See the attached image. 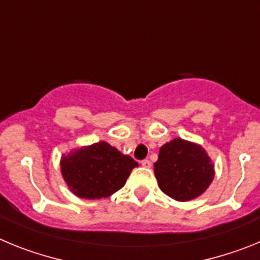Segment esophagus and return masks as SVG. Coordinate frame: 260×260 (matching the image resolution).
<instances>
[{
  "mask_svg": "<svg viewBox=\"0 0 260 260\" xmlns=\"http://www.w3.org/2000/svg\"><path fill=\"white\" fill-rule=\"evenodd\" d=\"M141 164L143 165L144 168H151V161H150V160H147V158H144V160H142Z\"/></svg>",
  "mask_w": 260,
  "mask_h": 260,
  "instance_id": "34e87169",
  "label": "esophagus"
}]
</instances>
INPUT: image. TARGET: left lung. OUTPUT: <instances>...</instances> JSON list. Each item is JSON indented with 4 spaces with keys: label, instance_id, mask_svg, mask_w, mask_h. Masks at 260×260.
Listing matches in <instances>:
<instances>
[{
    "label": "left lung",
    "instance_id": "obj_1",
    "mask_svg": "<svg viewBox=\"0 0 260 260\" xmlns=\"http://www.w3.org/2000/svg\"><path fill=\"white\" fill-rule=\"evenodd\" d=\"M153 167L161 191L180 202L203 194L213 178V165L206 151L178 138L160 148Z\"/></svg>",
    "mask_w": 260,
    "mask_h": 260
}]
</instances>
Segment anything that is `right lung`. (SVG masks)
Here are the masks:
<instances>
[{
    "mask_svg": "<svg viewBox=\"0 0 260 260\" xmlns=\"http://www.w3.org/2000/svg\"><path fill=\"white\" fill-rule=\"evenodd\" d=\"M138 162L107 142H99L63 156L62 176L70 190L84 199L107 198L125 185Z\"/></svg>",
    "mask_w": 260,
    "mask_h": 260,
    "instance_id": "add662e5",
    "label": "right lung"
}]
</instances>
